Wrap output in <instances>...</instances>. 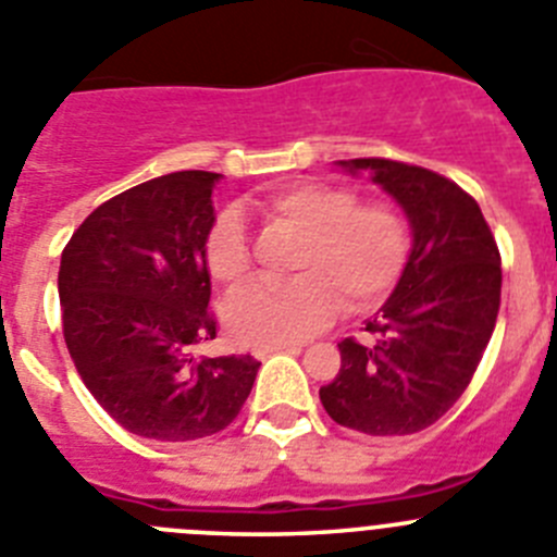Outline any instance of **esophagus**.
Masks as SVG:
<instances>
[{
    "mask_svg": "<svg viewBox=\"0 0 557 557\" xmlns=\"http://www.w3.org/2000/svg\"><path fill=\"white\" fill-rule=\"evenodd\" d=\"M290 349H302V343H267V346H255L252 357L255 360H263V357L274 355V351H290Z\"/></svg>",
    "mask_w": 557,
    "mask_h": 557,
    "instance_id": "1",
    "label": "esophagus"
}]
</instances>
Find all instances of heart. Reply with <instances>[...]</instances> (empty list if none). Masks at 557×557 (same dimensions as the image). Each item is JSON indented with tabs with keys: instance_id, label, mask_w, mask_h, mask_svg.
Wrapping results in <instances>:
<instances>
[{
	"instance_id": "heart-1",
	"label": "heart",
	"mask_w": 557,
	"mask_h": 557,
	"mask_svg": "<svg viewBox=\"0 0 557 557\" xmlns=\"http://www.w3.org/2000/svg\"><path fill=\"white\" fill-rule=\"evenodd\" d=\"M272 225L299 233L288 283H247L227 296L222 319L242 346L299 341L324 324L341 305L366 310L389 294L407 263L409 238L401 216L384 206H360L346 186L288 184L258 206ZM208 274L233 285L249 272L242 214L225 208L202 238Z\"/></svg>"
}]
</instances>
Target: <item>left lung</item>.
<instances>
[{
  "label": "left lung",
  "instance_id": "obj_1",
  "mask_svg": "<svg viewBox=\"0 0 557 557\" xmlns=\"http://www.w3.org/2000/svg\"><path fill=\"white\" fill-rule=\"evenodd\" d=\"M401 206L412 249L371 341L337 343L341 371L319 389L335 423L404 436L443 418L470 384L500 310V252L478 202L431 170L389 159L335 161Z\"/></svg>",
  "mask_w": 557,
  "mask_h": 557
}]
</instances>
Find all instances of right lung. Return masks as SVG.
Returning a JSON list of instances; mask_svg holds the SVG:
<instances>
[{"mask_svg":"<svg viewBox=\"0 0 557 557\" xmlns=\"http://www.w3.org/2000/svg\"><path fill=\"white\" fill-rule=\"evenodd\" d=\"M220 173L181 170L98 206L62 249V335L82 382L126 431L189 443L233 423L261 362L195 357L214 341L202 238Z\"/></svg>","mask_w":557,"mask_h":557,"instance_id":"1","label":"right lung"}]
</instances>
